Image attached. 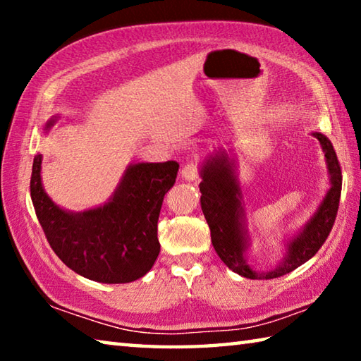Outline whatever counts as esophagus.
Returning <instances> with one entry per match:
<instances>
[{"instance_id": "obj_1", "label": "esophagus", "mask_w": 361, "mask_h": 361, "mask_svg": "<svg viewBox=\"0 0 361 361\" xmlns=\"http://www.w3.org/2000/svg\"><path fill=\"white\" fill-rule=\"evenodd\" d=\"M181 176L188 181H195L199 178V164L197 162H189L181 170Z\"/></svg>"}]
</instances>
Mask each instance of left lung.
Returning a JSON list of instances; mask_svg holds the SVG:
<instances>
[{
  "mask_svg": "<svg viewBox=\"0 0 361 361\" xmlns=\"http://www.w3.org/2000/svg\"><path fill=\"white\" fill-rule=\"evenodd\" d=\"M312 135L319 140L326 157V166L331 180V188L320 204L319 210L305 224L295 239L288 243V252L277 267L266 272H256L250 267L243 252L247 248V232L243 228V207L240 202V188L235 176V162L226 151L207 159L202 167V183H200V205L204 216L209 223L212 243L219 258L231 271L247 279H277L295 271L319 252L333 229L336 215L339 209L342 175L341 164L329 140L319 132Z\"/></svg>",
  "mask_w": 361,
  "mask_h": 361,
  "instance_id": "left-lung-1",
  "label": "left lung"
}]
</instances>
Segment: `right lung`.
I'll return each instance as SVG.
<instances>
[{"instance_id": "1", "label": "right lung", "mask_w": 361, "mask_h": 361, "mask_svg": "<svg viewBox=\"0 0 361 361\" xmlns=\"http://www.w3.org/2000/svg\"><path fill=\"white\" fill-rule=\"evenodd\" d=\"M178 167L175 161L133 164L109 202L70 213L44 192L41 154L35 156L30 192L49 245L71 271L94 282L129 283L143 277L161 252L157 219Z\"/></svg>"}]
</instances>
